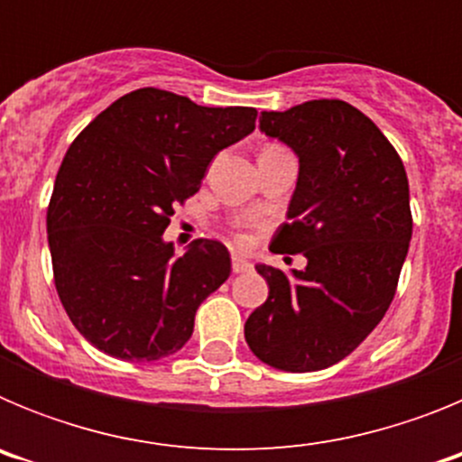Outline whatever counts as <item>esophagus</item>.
I'll return each instance as SVG.
<instances>
[{"label":"esophagus","mask_w":462,"mask_h":462,"mask_svg":"<svg viewBox=\"0 0 462 462\" xmlns=\"http://www.w3.org/2000/svg\"><path fill=\"white\" fill-rule=\"evenodd\" d=\"M231 268H234V273H247L252 268V263L245 256L234 254L231 256Z\"/></svg>","instance_id":"obj_1"}]
</instances>
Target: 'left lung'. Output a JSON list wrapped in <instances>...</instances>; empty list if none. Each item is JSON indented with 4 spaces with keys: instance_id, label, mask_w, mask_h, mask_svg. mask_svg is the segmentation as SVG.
Masks as SVG:
<instances>
[{
    "instance_id": "1",
    "label": "left lung",
    "mask_w": 462,
    "mask_h": 462,
    "mask_svg": "<svg viewBox=\"0 0 462 462\" xmlns=\"http://www.w3.org/2000/svg\"><path fill=\"white\" fill-rule=\"evenodd\" d=\"M259 126L298 154L289 222L271 250L303 252L308 266L291 275L256 266L268 298L245 321V340L277 370H324L349 356L393 300L411 240L410 182L389 138L346 101L263 110Z\"/></svg>"
}]
</instances>
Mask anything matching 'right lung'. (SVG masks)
Segmentation results:
<instances>
[{
  "label": "right lung",
  "mask_w": 462,
  "mask_h": 462,
  "mask_svg": "<svg viewBox=\"0 0 462 462\" xmlns=\"http://www.w3.org/2000/svg\"><path fill=\"white\" fill-rule=\"evenodd\" d=\"M254 122L256 108H208L141 88L71 143L48 206V245L69 319L99 352L159 361L189 340L196 310L226 282L231 256L208 238L175 256L164 231L215 154Z\"/></svg>",
  "instance_id": "1"
}]
</instances>
